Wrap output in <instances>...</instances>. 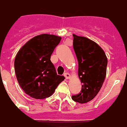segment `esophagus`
<instances>
[{"instance_id":"1","label":"esophagus","mask_w":127,"mask_h":127,"mask_svg":"<svg viewBox=\"0 0 127 127\" xmlns=\"http://www.w3.org/2000/svg\"><path fill=\"white\" fill-rule=\"evenodd\" d=\"M64 76L65 78V79H69V78H70V75H69V73H65L64 74Z\"/></svg>"}]
</instances>
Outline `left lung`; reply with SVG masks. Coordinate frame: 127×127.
Listing matches in <instances>:
<instances>
[{"label":"left lung","mask_w":127,"mask_h":127,"mask_svg":"<svg viewBox=\"0 0 127 127\" xmlns=\"http://www.w3.org/2000/svg\"><path fill=\"white\" fill-rule=\"evenodd\" d=\"M73 47L78 61V76L82 90L71 98L79 103L92 100L102 86L106 74L108 60L103 49L84 37L73 35Z\"/></svg>","instance_id":"left-lung-1"}]
</instances>
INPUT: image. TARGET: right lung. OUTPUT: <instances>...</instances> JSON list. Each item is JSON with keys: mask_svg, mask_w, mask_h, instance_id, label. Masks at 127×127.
<instances>
[{"mask_svg": "<svg viewBox=\"0 0 127 127\" xmlns=\"http://www.w3.org/2000/svg\"><path fill=\"white\" fill-rule=\"evenodd\" d=\"M62 38L42 34L32 38L18 51L15 60V71L20 86L27 94L35 99L52 95L64 80L56 73L51 56Z\"/></svg>", "mask_w": 127, "mask_h": 127, "instance_id": "1", "label": "right lung"}]
</instances>
